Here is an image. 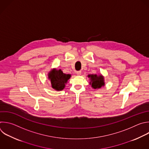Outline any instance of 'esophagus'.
<instances>
[{"label": "esophagus", "instance_id": "34e87169", "mask_svg": "<svg viewBox=\"0 0 149 149\" xmlns=\"http://www.w3.org/2000/svg\"><path fill=\"white\" fill-rule=\"evenodd\" d=\"M77 75H81V71H77Z\"/></svg>", "mask_w": 149, "mask_h": 149}]
</instances>
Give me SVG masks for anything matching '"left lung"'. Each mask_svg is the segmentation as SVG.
Returning a JSON list of instances; mask_svg holds the SVG:
<instances>
[{
	"instance_id": "obj_1",
	"label": "left lung",
	"mask_w": 149,
	"mask_h": 149,
	"mask_svg": "<svg viewBox=\"0 0 149 149\" xmlns=\"http://www.w3.org/2000/svg\"><path fill=\"white\" fill-rule=\"evenodd\" d=\"M88 77L90 79L89 85L94 89H100L105 86V79L102 74H89Z\"/></svg>"
}]
</instances>
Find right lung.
Here are the masks:
<instances>
[{"instance_id": "obj_1", "label": "right lung", "mask_w": 149, "mask_h": 149, "mask_svg": "<svg viewBox=\"0 0 149 149\" xmlns=\"http://www.w3.org/2000/svg\"><path fill=\"white\" fill-rule=\"evenodd\" d=\"M71 77V74L63 73L61 69L53 68L48 73V79L51 83L52 88L58 91H62L65 88V85Z\"/></svg>"}]
</instances>
